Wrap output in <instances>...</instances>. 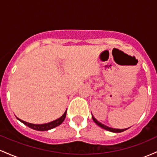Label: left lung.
<instances>
[{
  "instance_id": "8db88e82",
  "label": "left lung",
  "mask_w": 157,
  "mask_h": 157,
  "mask_svg": "<svg viewBox=\"0 0 157 157\" xmlns=\"http://www.w3.org/2000/svg\"><path fill=\"white\" fill-rule=\"evenodd\" d=\"M92 119L94 121L95 123L97 124V125H98L100 127L102 128L103 129H105V130L109 131H111V132H114V133H120V132H122V131L127 130L128 128H125V129H117V128H110V127H108V126H106L105 125H103V124L101 123V122H100L99 121H97V120L95 119L94 117L92 116Z\"/></svg>"
}]
</instances>
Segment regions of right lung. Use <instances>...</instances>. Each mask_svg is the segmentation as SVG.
Listing matches in <instances>:
<instances>
[{"label": "right lung", "mask_w": 157, "mask_h": 157, "mask_svg": "<svg viewBox=\"0 0 157 157\" xmlns=\"http://www.w3.org/2000/svg\"><path fill=\"white\" fill-rule=\"evenodd\" d=\"M66 112H67V111H65V113H63V116L61 117H60L59 119H57V120H55V121H52L51 122H48V123H46V124H41V125H36V124L29 123V122H26L23 121V120H20V119H18V120L21 122H23V124H25V125L28 126V127H29V128H31L34 129V130L44 131L49 130V129L54 128H55V127H57V126L60 125V124L64 121L65 118H66Z\"/></svg>", "instance_id": "obj_1"}]
</instances>
